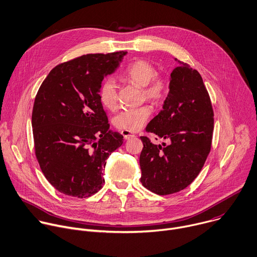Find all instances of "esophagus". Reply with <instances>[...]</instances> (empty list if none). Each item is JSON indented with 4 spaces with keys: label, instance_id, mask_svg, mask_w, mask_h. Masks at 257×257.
Listing matches in <instances>:
<instances>
[{
    "label": "esophagus",
    "instance_id": "1",
    "mask_svg": "<svg viewBox=\"0 0 257 257\" xmlns=\"http://www.w3.org/2000/svg\"><path fill=\"white\" fill-rule=\"evenodd\" d=\"M121 135L123 136V138H124L125 140H130V139H133V138L136 137V135H135L134 133H132V132H130V131H125V130L121 131Z\"/></svg>",
    "mask_w": 257,
    "mask_h": 257
}]
</instances>
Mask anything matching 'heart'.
<instances>
[{
  "label": "heart",
  "instance_id": "heart-1",
  "mask_svg": "<svg viewBox=\"0 0 257 257\" xmlns=\"http://www.w3.org/2000/svg\"><path fill=\"white\" fill-rule=\"evenodd\" d=\"M123 77L140 86H144L147 97L151 99L163 100L169 92L170 82L168 77L164 74H157L155 65L148 60L138 59L128 64L123 71ZM98 98L107 109L112 110L117 106L116 85L111 77L106 78L100 84ZM151 113L152 107L150 105L125 109L115 117V125L120 130L137 132L145 125Z\"/></svg>",
  "mask_w": 257,
  "mask_h": 257
}]
</instances>
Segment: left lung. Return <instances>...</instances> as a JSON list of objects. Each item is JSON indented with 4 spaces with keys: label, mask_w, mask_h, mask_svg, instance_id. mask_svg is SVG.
<instances>
[{
    "label": "left lung",
    "mask_w": 257,
    "mask_h": 257,
    "mask_svg": "<svg viewBox=\"0 0 257 257\" xmlns=\"http://www.w3.org/2000/svg\"><path fill=\"white\" fill-rule=\"evenodd\" d=\"M178 62L163 110L146 127L170 144L155 145L148 137H141V182L158 195L187 188L202 170L212 145L214 112L209 93L200 73Z\"/></svg>",
    "instance_id": "obj_1"
}]
</instances>
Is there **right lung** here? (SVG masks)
<instances>
[{"label": "right lung", "mask_w": 257, "mask_h": 257, "mask_svg": "<svg viewBox=\"0 0 257 257\" xmlns=\"http://www.w3.org/2000/svg\"><path fill=\"white\" fill-rule=\"evenodd\" d=\"M125 54H86L60 63L36 94V159L45 178L62 194L86 198L97 193L104 183L106 159L123 143L121 135L109 131L98 89Z\"/></svg>", "instance_id": "1"}]
</instances>
